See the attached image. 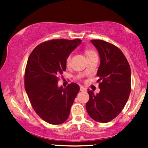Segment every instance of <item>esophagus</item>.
I'll use <instances>...</instances> for the list:
<instances>
[{"label":"esophagus","mask_w":148,"mask_h":148,"mask_svg":"<svg viewBox=\"0 0 148 148\" xmlns=\"http://www.w3.org/2000/svg\"><path fill=\"white\" fill-rule=\"evenodd\" d=\"M80 90H81V91H86V88H84V86H80Z\"/></svg>","instance_id":"esophagus-1"}]
</instances>
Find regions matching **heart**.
Instances as JSON below:
<instances>
[{"label": "heart", "instance_id": "heart-1", "mask_svg": "<svg viewBox=\"0 0 148 148\" xmlns=\"http://www.w3.org/2000/svg\"><path fill=\"white\" fill-rule=\"evenodd\" d=\"M85 54H86L87 58H88L92 56L96 55V53H95V51H93L92 49H85ZM71 58H72V54L70 53V54H69L68 56H67V58H66L65 62H66V64H67V65H69V63H70Z\"/></svg>", "mask_w": 148, "mask_h": 148}]
</instances>
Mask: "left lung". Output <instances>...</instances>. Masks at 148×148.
Segmentation results:
<instances>
[{"mask_svg": "<svg viewBox=\"0 0 148 148\" xmlns=\"http://www.w3.org/2000/svg\"><path fill=\"white\" fill-rule=\"evenodd\" d=\"M99 52L101 62L97 75L100 92L88 90L86 107L88 115L97 122L108 123L116 118L126 104L131 92V69L118 47L101 40H92Z\"/></svg>", "mask_w": 148, "mask_h": 148, "instance_id": "obj_1", "label": "left lung"}]
</instances>
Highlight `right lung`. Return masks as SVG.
Wrapping results in <instances>:
<instances>
[{
    "label": "right lung",
    "instance_id": "1",
    "mask_svg": "<svg viewBox=\"0 0 148 148\" xmlns=\"http://www.w3.org/2000/svg\"><path fill=\"white\" fill-rule=\"evenodd\" d=\"M81 43L80 39L51 40L37 45L25 69V89L34 111L42 120L60 125L68 118L80 88L71 83L58 87L59 75L66 70V58Z\"/></svg>",
    "mask_w": 148,
    "mask_h": 148
}]
</instances>
